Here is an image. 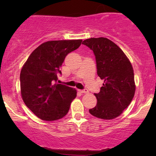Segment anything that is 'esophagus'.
<instances>
[{"instance_id": "obj_1", "label": "esophagus", "mask_w": 156, "mask_h": 156, "mask_svg": "<svg viewBox=\"0 0 156 156\" xmlns=\"http://www.w3.org/2000/svg\"><path fill=\"white\" fill-rule=\"evenodd\" d=\"M80 92L81 93H84V94H87L89 92V90L87 89H81V90H79Z\"/></svg>"}]
</instances>
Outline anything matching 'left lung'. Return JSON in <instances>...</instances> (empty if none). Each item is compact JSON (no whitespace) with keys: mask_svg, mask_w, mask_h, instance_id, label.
Listing matches in <instances>:
<instances>
[{"mask_svg":"<svg viewBox=\"0 0 156 156\" xmlns=\"http://www.w3.org/2000/svg\"><path fill=\"white\" fill-rule=\"evenodd\" d=\"M82 44L93 51L98 76L104 80L100 92L94 94L97 105L89 109V113L101 119H114L130 105L135 94L131 64L124 52L110 39L90 38Z\"/></svg>","mask_w":156,"mask_h":156,"instance_id":"left-lung-1","label":"left lung"}]
</instances>
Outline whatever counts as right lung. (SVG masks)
I'll return each instance as SVG.
<instances>
[{
	"label": "right lung",
	"mask_w": 156,
	"mask_h": 156,
	"mask_svg": "<svg viewBox=\"0 0 156 156\" xmlns=\"http://www.w3.org/2000/svg\"><path fill=\"white\" fill-rule=\"evenodd\" d=\"M81 39L44 42L29 55L21 69L20 91L25 104L39 119L64 117L76 98V89L56 83L68 53L79 48Z\"/></svg>",
	"instance_id": "1"
}]
</instances>
